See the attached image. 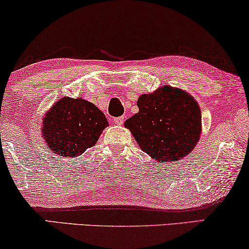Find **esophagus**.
Instances as JSON below:
<instances>
[{
  "label": "esophagus",
  "instance_id": "esophagus-1",
  "mask_svg": "<svg viewBox=\"0 0 249 249\" xmlns=\"http://www.w3.org/2000/svg\"><path fill=\"white\" fill-rule=\"evenodd\" d=\"M113 122H114V124H117V125H121V124L124 122V117L114 118V120H113Z\"/></svg>",
  "mask_w": 249,
  "mask_h": 249
}]
</instances>
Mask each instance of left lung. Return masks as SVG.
Here are the masks:
<instances>
[{
    "label": "left lung",
    "instance_id": "8db88e82",
    "mask_svg": "<svg viewBox=\"0 0 249 249\" xmlns=\"http://www.w3.org/2000/svg\"><path fill=\"white\" fill-rule=\"evenodd\" d=\"M138 113L124 122L141 150L157 162H173L191 152L201 134V111L190 93L170 86L137 101Z\"/></svg>",
    "mask_w": 249,
    "mask_h": 249
}]
</instances>
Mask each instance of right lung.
Instances as JSON below:
<instances>
[{"label":"right lung","instance_id":"right-lung-1","mask_svg":"<svg viewBox=\"0 0 249 249\" xmlns=\"http://www.w3.org/2000/svg\"><path fill=\"white\" fill-rule=\"evenodd\" d=\"M107 125L104 113L92 103L63 97L47 112L42 135L53 153L74 158L92 147Z\"/></svg>","mask_w":249,"mask_h":249}]
</instances>
